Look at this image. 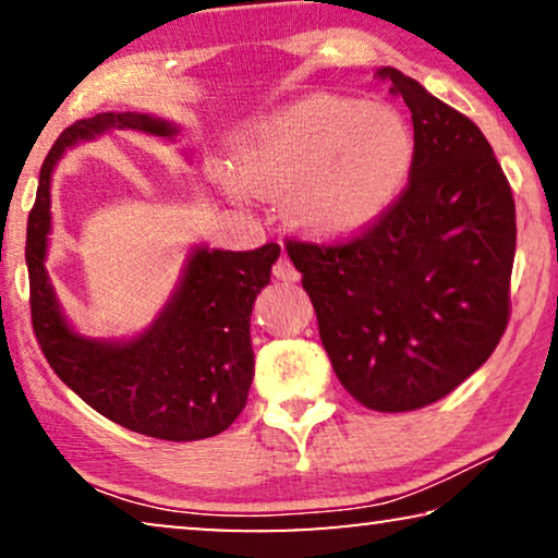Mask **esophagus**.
<instances>
[{
	"instance_id": "esophagus-1",
	"label": "esophagus",
	"mask_w": 558,
	"mask_h": 558,
	"mask_svg": "<svg viewBox=\"0 0 558 558\" xmlns=\"http://www.w3.org/2000/svg\"><path fill=\"white\" fill-rule=\"evenodd\" d=\"M274 277L281 279V281H296L300 279V271H296V266L289 262L287 256H281L277 264H274Z\"/></svg>"
}]
</instances>
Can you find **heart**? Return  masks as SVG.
<instances>
[{
  "instance_id": "heart-1",
  "label": "heart",
  "mask_w": 558,
  "mask_h": 558,
  "mask_svg": "<svg viewBox=\"0 0 558 558\" xmlns=\"http://www.w3.org/2000/svg\"><path fill=\"white\" fill-rule=\"evenodd\" d=\"M233 165V195L287 193L296 228L338 241L393 208L414 167V136L388 106L312 96L243 129Z\"/></svg>"
}]
</instances>
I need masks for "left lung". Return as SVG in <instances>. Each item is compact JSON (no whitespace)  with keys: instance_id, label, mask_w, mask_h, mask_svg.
<instances>
[{"instance_id":"left-lung-1","label":"left lung","mask_w":558,"mask_h":558,"mask_svg":"<svg viewBox=\"0 0 558 558\" xmlns=\"http://www.w3.org/2000/svg\"><path fill=\"white\" fill-rule=\"evenodd\" d=\"M414 121V167L393 208L345 243L287 239L345 391L414 411L470 378L506 332L515 203L477 124L396 68Z\"/></svg>"}]
</instances>
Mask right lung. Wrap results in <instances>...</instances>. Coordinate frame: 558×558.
<instances>
[{
	"instance_id": "obj_1",
	"label": "right lung",
	"mask_w": 558,
	"mask_h": 558,
	"mask_svg": "<svg viewBox=\"0 0 558 558\" xmlns=\"http://www.w3.org/2000/svg\"><path fill=\"white\" fill-rule=\"evenodd\" d=\"M134 129L174 140L178 124L149 113H96L68 126L45 157L27 218V274L33 330L63 384L90 409L126 429L167 441L226 432L246 407L254 380L251 310L269 284L279 243L256 251L195 246L170 302L142 335L124 342L83 338L68 325L45 271L50 233V174L65 149Z\"/></svg>"
}]
</instances>
